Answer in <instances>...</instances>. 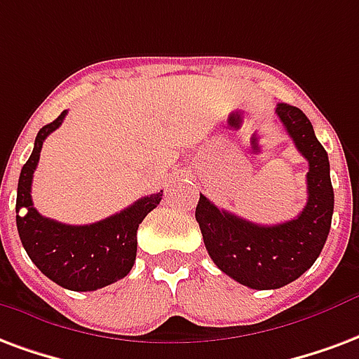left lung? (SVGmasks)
Instances as JSON below:
<instances>
[{
	"label": "left lung",
	"mask_w": 359,
	"mask_h": 359,
	"mask_svg": "<svg viewBox=\"0 0 359 359\" xmlns=\"http://www.w3.org/2000/svg\"><path fill=\"white\" fill-rule=\"evenodd\" d=\"M276 114L308 161V201L299 217L281 224H255L211 203L203 194L196 220L217 266L251 289H280L301 278L320 257L331 228L333 187L329 158L310 119L297 106L278 104Z\"/></svg>",
	"instance_id": "obj_1"
}]
</instances>
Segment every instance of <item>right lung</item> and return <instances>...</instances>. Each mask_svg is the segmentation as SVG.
I'll list each match as a JSON object with an SVG mask.
<instances>
[{"label":"right lung","mask_w":359,"mask_h":359,"mask_svg":"<svg viewBox=\"0 0 359 359\" xmlns=\"http://www.w3.org/2000/svg\"><path fill=\"white\" fill-rule=\"evenodd\" d=\"M66 110L39 129L34 152L24 163L17 188V228L32 262L49 280L70 291H97L126 278L137 259V230L159 205L163 190L144 196L123 211L93 224L72 226L38 213L32 203V179L43 140L62 126ZM27 215L20 217V211Z\"/></svg>","instance_id":"add662e5"}]
</instances>
